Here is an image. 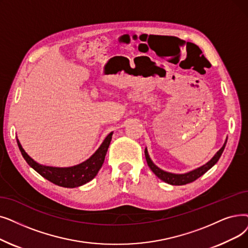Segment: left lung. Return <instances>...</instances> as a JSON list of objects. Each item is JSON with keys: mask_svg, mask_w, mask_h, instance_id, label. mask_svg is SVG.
<instances>
[{"mask_svg": "<svg viewBox=\"0 0 248 248\" xmlns=\"http://www.w3.org/2000/svg\"><path fill=\"white\" fill-rule=\"evenodd\" d=\"M226 143H227V139H226V141L223 145V147L218 151V152L215 154V156L207 162L204 165L195 169V170H191L189 172H186V173L184 174H175V173H170V172L164 171L162 169H160L159 167H157L154 163L153 161L151 160L149 154H148V151L147 148L145 149V157L147 160V163L148 166L150 167V169L154 172V174L156 176H158L161 180H163L166 184H169L171 186H184V185H187L190 184V182L195 181L196 179H198L199 177H201L202 174L206 173V172L211 169L215 164L218 162V160L220 159L223 151L225 149Z\"/></svg>", "mask_w": 248, "mask_h": 248, "instance_id": "1", "label": "left lung"}]
</instances>
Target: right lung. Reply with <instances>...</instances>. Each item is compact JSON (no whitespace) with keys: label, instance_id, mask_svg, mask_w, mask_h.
Returning <instances> with one entry per match:
<instances>
[{"label":"right lung","instance_id":"add662e5","mask_svg":"<svg viewBox=\"0 0 248 248\" xmlns=\"http://www.w3.org/2000/svg\"><path fill=\"white\" fill-rule=\"evenodd\" d=\"M112 134V132L108 134V136L104 139V141L100 145V147L96 150V152L89 159L84 161L81 164L72 167H51L38 164L25 152L18 139L17 144L19 150L21 151V154H22L28 165L33 168L37 173L59 186L73 188L87 184V182H89L97 175L99 169L104 162L105 155L107 150H108Z\"/></svg>","mask_w":248,"mask_h":248}]
</instances>
